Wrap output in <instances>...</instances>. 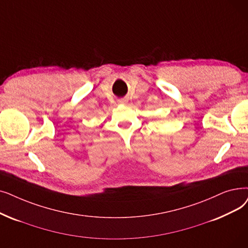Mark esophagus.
I'll use <instances>...</instances> for the list:
<instances>
[{
	"mask_svg": "<svg viewBox=\"0 0 248 248\" xmlns=\"http://www.w3.org/2000/svg\"><path fill=\"white\" fill-rule=\"evenodd\" d=\"M118 102L123 103V104H125V103H127V99H126V98H122V99L118 100Z\"/></svg>",
	"mask_w": 248,
	"mask_h": 248,
	"instance_id": "1",
	"label": "esophagus"
}]
</instances>
